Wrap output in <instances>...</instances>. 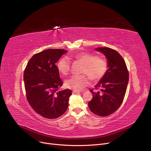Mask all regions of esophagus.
I'll return each instance as SVG.
<instances>
[{
    "instance_id": "esophagus-1",
    "label": "esophagus",
    "mask_w": 151,
    "mask_h": 151,
    "mask_svg": "<svg viewBox=\"0 0 151 151\" xmlns=\"http://www.w3.org/2000/svg\"><path fill=\"white\" fill-rule=\"evenodd\" d=\"M81 91H78V90H73V91H72V93H80Z\"/></svg>"
}]
</instances>
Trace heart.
<instances>
[{
	"mask_svg": "<svg viewBox=\"0 0 151 151\" xmlns=\"http://www.w3.org/2000/svg\"><path fill=\"white\" fill-rule=\"evenodd\" d=\"M73 59L80 62L84 65L82 73L88 75L92 80L99 81L101 79L107 70L106 61L100 58L87 53L80 52L71 56ZM59 72L63 75L68 74L70 70V62L67 58H62L57 64ZM67 88L74 90H81L88 84L89 79L84 75H73L65 81Z\"/></svg>",
	"mask_w": 151,
	"mask_h": 151,
	"instance_id": "obj_1",
	"label": "heart"
}]
</instances>
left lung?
I'll return each mask as SVG.
<instances>
[{
	"label": "left lung",
	"instance_id": "obj_1",
	"mask_svg": "<svg viewBox=\"0 0 151 151\" xmlns=\"http://www.w3.org/2000/svg\"><path fill=\"white\" fill-rule=\"evenodd\" d=\"M95 50L105 55L108 70L95 86L96 89L100 88V91H90L93 97L88 105L93 113L105 117L114 113L122 104L129 75L124 60L116 51L108 47H97Z\"/></svg>",
	"mask_w": 151,
	"mask_h": 151
}]
</instances>
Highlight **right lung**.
Here are the masks:
<instances>
[{"instance_id": "1", "label": "right lung", "mask_w": 151, "mask_h": 151, "mask_svg": "<svg viewBox=\"0 0 151 151\" xmlns=\"http://www.w3.org/2000/svg\"><path fill=\"white\" fill-rule=\"evenodd\" d=\"M63 49H48L34 54L24 72L27 99L35 112L47 119H55L65 113L71 95L70 89L59 91L63 84L55 65Z\"/></svg>"}]
</instances>
